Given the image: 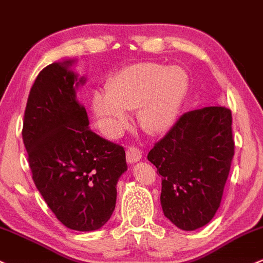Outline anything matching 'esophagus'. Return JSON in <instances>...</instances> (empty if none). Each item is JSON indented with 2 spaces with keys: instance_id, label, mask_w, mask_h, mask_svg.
<instances>
[{
  "instance_id": "1",
  "label": "esophagus",
  "mask_w": 263,
  "mask_h": 263,
  "mask_svg": "<svg viewBox=\"0 0 263 263\" xmlns=\"http://www.w3.org/2000/svg\"><path fill=\"white\" fill-rule=\"evenodd\" d=\"M142 157V152L137 148V147H128L126 151V160L128 163H135L141 160Z\"/></svg>"
}]
</instances>
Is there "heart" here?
Listing matches in <instances>:
<instances>
[{"label": "heart", "instance_id": "obj_1", "mask_svg": "<svg viewBox=\"0 0 263 263\" xmlns=\"http://www.w3.org/2000/svg\"><path fill=\"white\" fill-rule=\"evenodd\" d=\"M189 88L183 68L162 63L141 62L117 72L107 85V93L92 97V108L102 123L122 128L125 111H138L141 128L148 135H161L174 122Z\"/></svg>", "mask_w": 263, "mask_h": 263}]
</instances>
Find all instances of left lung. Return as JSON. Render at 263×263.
<instances>
[{"mask_svg": "<svg viewBox=\"0 0 263 263\" xmlns=\"http://www.w3.org/2000/svg\"><path fill=\"white\" fill-rule=\"evenodd\" d=\"M233 155L232 114L221 106L186 112L155 143L147 158L162 176L164 216L178 229L197 230L212 220Z\"/></svg>", "mask_w": 263, "mask_h": 263, "instance_id": "left-lung-1", "label": "left lung"}]
</instances>
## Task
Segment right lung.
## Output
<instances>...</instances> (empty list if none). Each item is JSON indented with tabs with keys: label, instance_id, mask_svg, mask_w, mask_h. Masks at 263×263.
I'll return each instance as SVG.
<instances>
[{
	"label": "right lung",
	"instance_id": "1",
	"mask_svg": "<svg viewBox=\"0 0 263 263\" xmlns=\"http://www.w3.org/2000/svg\"><path fill=\"white\" fill-rule=\"evenodd\" d=\"M70 65L52 63L34 80L22 138L33 182L57 220L71 230L95 231L116 206L118 177L127 170L125 148L88 128Z\"/></svg>",
	"mask_w": 263,
	"mask_h": 263
}]
</instances>
